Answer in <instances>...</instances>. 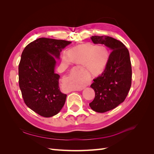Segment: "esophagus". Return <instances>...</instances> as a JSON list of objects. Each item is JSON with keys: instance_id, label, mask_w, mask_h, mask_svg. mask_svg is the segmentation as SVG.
<instances>
[{"instance_id": "obj_1", "label": "esophagus", "mask_w": 154, "mask_h": 154, "mask_svg": "<svg viewBox=\"0 0 154 154\" xmlns=\"http://www.w3.org/2000/svg\"><path fill=\"white\" fill-rule=\"evenodd\" d=\"M67 81H68V78H63V79L62 81V83H65L66 82H67ZM82 89H83V88H80V89H77L76 91H81V90H82Z\"/></svg>"}]
</instances>
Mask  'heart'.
Wrapping results in <instances>:
<instances>
[{"instance_id": "1", "label": "heart", "mask_w": 154, "mask_h": 154, "mask_svg": "<svg viewBox=\"0 0 154 154\" xmlns=\"http://www.w3.org/2000/svg\"><path fill=\"white\" fill-rule=\"evenodd\" d=\"M67 55L65 54L62 58L63 62L70 65L72 62L83 63V67L89 74H98L103 71L109 60V53L103 46L94 45L87 44L69 50ZM83 86L82 81H72L67 88L69 91L80 89Z\"/></svg>"}]
</instances>
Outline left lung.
Masks as SVG:
<instances>
[{
	"label": "left lung",
	"instance_id": "obj_1",
	"mask_svg": "<svg viewBox=\"0 0 154 154\" xmlns=\"http://www.w3.org/2000/svg\"><path fill=\"white\" fill-rule=\"evenodd\" d=\"M95 44H104L112 52L104 71L93 80L91 87L95 97L89 103L97 112L110 110L123 103L132 83V67L128 49L118 40L107 36H92Z\"/></svg>",
	"mask_w": 154,
	"mask_h": 154
}]
</instances>
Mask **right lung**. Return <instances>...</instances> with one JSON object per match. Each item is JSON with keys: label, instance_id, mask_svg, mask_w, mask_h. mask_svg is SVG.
I'll return each instance as SVG.
<instances>
[{"label": "right lung", "instance_id": "obj_1", "mask_svg": "<svg viewBox=\"0 0 154 154\" xmlns=\"http://www.w3.org/2000/svg\"><path fill=\"white\" fill-rule=\"evenodd\" d=\"M71 42L40 38L24 48L18 66V82L26 105L45 118L57 114L67 95L59 87L60 75L54 72L56 59Z\"/></svg>", "mask_w": 154, "mask_h": 154}]
</instances>
